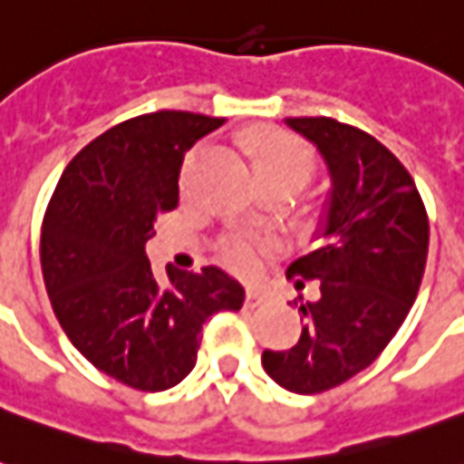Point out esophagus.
<instances>
[{
	"label": "esophagus",
	"instance_id": "34e87169",
	"mask_svg": "<svg viewBox=\"0 0 464 464\" xmlns=\"http://www.w3.org/2000/svg\"><path fill=\"white\" fill-rule=\"evenodd\" d=\"M268 301V298H266V293H261L258 291V288H248V291H246V308H258V305H263V303Z\"/></svg>",
	"mask_w": 464,
	"mask_h": 464
}]
</instances>
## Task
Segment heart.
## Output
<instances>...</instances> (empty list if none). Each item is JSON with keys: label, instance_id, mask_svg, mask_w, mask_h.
<instances>
[{"label": "heart", "instance_id": "obj_1", "mask_svg": "<svg viewBox=\"0 0 464 464\" xmlns=\"http://www.w3.org/2000/svg\"><path fill=\"white\" fill-rule=\"evenodd\" d=\"M253 166L258 173V181H291L305 186L315 171L313 153L295 141L288 133H263L256 151H253ZM271 251V243L253 238L246 233H233L218 243V261L231 268L233 273L251 276L261 268L266 253Z\"/></svg>", "mask_w": 464, "mask_h": 464}]
</instances>
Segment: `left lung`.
Listing matches in <instances>:
<instances>
[{
    "mask_svg": "<svg viewBox=\"0 0 464 464\" xmlns=\"http://www.w3.org/2000/svg\"><path fill=\"white\" fill-rule=\"evenodd\" d=\"M321 151L331 173L323 246L288 266L321 281V298L291 350H263L281 388L315 395L365 370L385 350L418 298L430 223L408 169L378 139L328 116L285 119ZM303 281L295 288H303Z\"/></svg>",
    "mask_w": 464,
    "mask_h": 464,
    "instance_id": "1",
    "label": "left lung"
}]
</instances>
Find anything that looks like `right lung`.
<instances>
[{"instance_id": "obj_1", "label": "right lung", "mask_w": 464, "mask_h": 464, "mask_svg": "<svg viewBox=\"0 0 464 464\" xmlns=\"http://www.w3.org/2000/svg\"><path fill=\"white\" fill-rule=\"evenodd\" d=\"M223 121L153 111L116 123L69 161L46 206L39 251L56 318L94 368L133 390L179 385L206 321L246 298L216 266H169L161 288L146 258L156 218L179 206L183 153Z\"/></svg>"}]
</instances>
